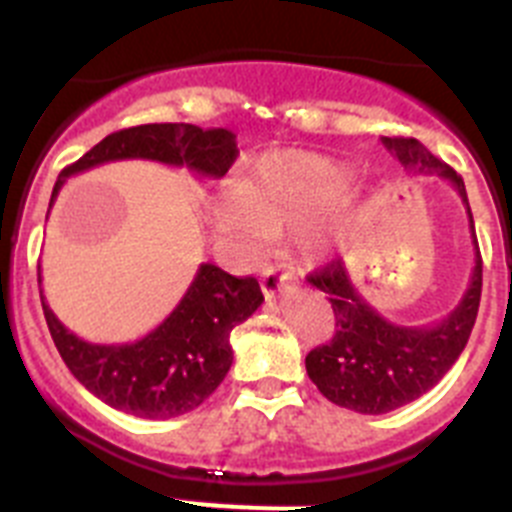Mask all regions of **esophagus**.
<instances>
[{
  "instance_id": "esophagus-1",
  "label": "esophagus",
  "mask_w": 512,
  "mask_h": 512,
  "mask_svg": "<svg viewBox=\"0 0 512 512\" xmlns=\"http://www.w3.org/2000/svg\"><path fill=\"white\" fill-rule=\"evenodd\" d=\"M289 287V277H282L277 269H266L264 274H261V289H264V295L269 297H277L282 289Z\"/></svg>"
}]
</instances>
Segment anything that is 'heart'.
<instances>
[{
    "label": "heart",
    "instance_id": "obj_1",
    "mask_svg": "<svg viewBox=\"0 0 512 512\" xmlns=\"http://www.w3.org/2000/svg\"><path fill=\"white\" fill-rule=\"evenodd\" d=\"M351 166L323 153H261L235 179L233 194L212 210V223L230 251L246 261L264 253L271 235L295 230L310 261H325L354 223Z\"/></svg>",
    "mask_w": 512,
    "mask_h": 512
}]
</instances>
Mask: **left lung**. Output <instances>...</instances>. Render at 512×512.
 I'll return each instance as SVG.
<instances>
[{
    "label": "left lung",
    "mask_w": 512,
    "mask_h": 512,
    "mask_svg": "<svg viewBox=\"0 0 512 512\" xmlns=\"http://www.w3.org/2000/svg\"><path fill=\"white\" fill-rule=\"evenodd\" d=\"M384 148L397 156L402 166L413 174H438L451 182L467 207L469 230L474 235L472 210H469L464 179L433 156L415 138H382ZM312 287L325 292L336 315V333L325 346L307 354V377L318 390L341 408L364 415H382L402 408L408 402L436 387L449 372L469 341L482 295V259H474L472 279L459 305L441 323L410 328L382 318L364 297L356 292L354 282L341 259L330 261L323 269L307 277Z\"/></svg>",
    "instance_id": "8db88e82"
}]
</instances>
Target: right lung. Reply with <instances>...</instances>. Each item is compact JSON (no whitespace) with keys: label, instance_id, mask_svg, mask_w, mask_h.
<instances>
[{"label":"right lung","instance_id":"right-lung-1","mask_svg":"<svg viewBox=\"0 0 512 512\" xmlns=\"http://www.w3.org/2000/svg\"><path fill=\"white\" fill-rule=\"evenodd\" d=\"M238 148L225 128L187 122H153L117 130L58 174L51 207L66 179L110 161H158L187 166L200 179H220ZM38 282H43L38 274ZM43 315L69 372L94 397L135 418L166 420L200 408L233 364L230 330L259 310L264 295L253 277H233L215 264H200L179 305L151 333L133 343H89L71 333L48 307Z\"/></svg>","mask_w":512,"mask_h":512}]
</instances>
